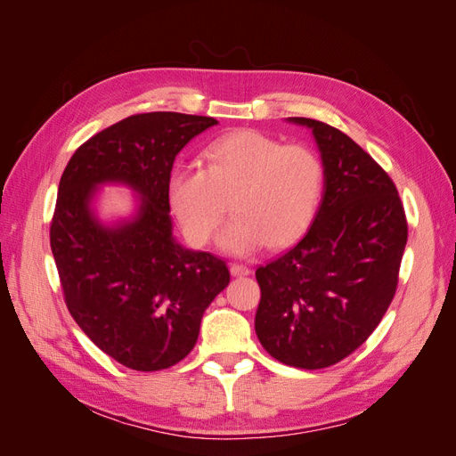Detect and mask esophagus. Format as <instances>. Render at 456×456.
I'll list each match as a JSON object with an SVG mask.
<instances>
[{"label": "esophagus", "mask_w": 456, "mask_h": 456, "mask_svg": "<svg viewBox=\"0 0 456 456\" xmlns=\"http://www.w3.org/2000/svg\"><path fill=\"white\" fill-rule=\"evenodd\" d=\"M230 272H232V275H238V278H241V275H249L251 268L245 265H240V262H232Z\"/></svg>", "instance_id": "obj_1"}]
</instances>
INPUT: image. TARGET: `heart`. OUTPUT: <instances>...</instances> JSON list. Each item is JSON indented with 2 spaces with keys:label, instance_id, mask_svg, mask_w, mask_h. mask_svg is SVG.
I'll list each match as a JSON object with an SVG mask.
<instances>
[{
  "label": "heart",
  "instance_id": "obj_1",
  "mask_svg": "<svg viewBox=\"0 0 456 456\" xmlns=\"http://www.w3.org/2000/svg\"><path fill=\"white\" fill-rule=\"evenodd\" d=\"M205 167L183 165L167 181V198L186 240L203 247L220 233V247L249 255L300 238L317 213L323 163L308 146L283 144L266 133L241 129L218 136L203 151Z\"/></svg>",
  "mask_w": 456,
  "mask_h": 456
}]
</instances>
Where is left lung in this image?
Masks as SVG:
<instances>
[{"mask_svg":"<svg viewBox=\"0 0 456 456\" xmlns=\"http://www.w3.org/2000/svg\"><path fill=\"white\" fill-rule=\"evenodd\" d=\"M325 191L308 233L260 266L255 330L285 365L325 369L370 337L394 300L407 218L390 175L348 134L310 118Z\"/></svg>","mask_w":456,"mask_h":456,"instance_id":"1","label":"left lung"}]
</instances>
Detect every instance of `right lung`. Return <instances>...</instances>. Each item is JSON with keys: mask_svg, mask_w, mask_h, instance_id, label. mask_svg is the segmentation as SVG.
Wrapping results in <instances>:
<instances>
[{"mask_svg": "<svg viewBox=\"0 0 456 456\" xmlns=\"http://www.w3.org/2000/svg\"><path fill=\"white\" fill-rule=\"evenodd\" d=\"M215 118L148 112L81 144L61 176L49 228L68 312L118 363L169 369L191 352L205 308L230 281L226 262L173 240L167 181L173 161ZM101 182L145 198L133 224L102 227L88 209Z\"/></svg>", "mask_w": 456, "mask_h": 456, "instance_id": "1", "label": "right lung"}]
</instances>
